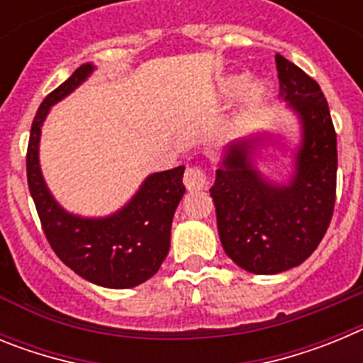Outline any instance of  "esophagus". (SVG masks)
Segmentation results:
<instances>
[{"label":"esophagus","mask_w":363,"mask_h":363,"mask_svg":"<svg viewBox=\"0 0 363 363\" xmlns=\"http://www.w3.org/2000/svg\"><path fill=\"white\" fill-rule=\"evenodd\" d=\"M184 185L187 191H200L207 185V176L200 167H189L184 176Z\"/></svg>","instance_id":"1"}]
</instances>
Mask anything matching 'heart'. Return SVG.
Returning a JSON list of instances; mask_svg holds the SVG:
<instances>
[{
    "mask_svg": "<svg viewBox=\"0 0 363 363\" xmlns=\"http://www.w3.org/2000/svg\"><path fill=\"white\" fill-rule=\"evenodd\" d=\"M247 78L245 76H229L221 82L220 91L221 94L230 98V96L238 94L242 91L243 86H245ZM267 86L264 85L262 82H252L247 85L245 92H243V104H245L247 108H259L262 105L265 104V99H267Z\"/></svg>",
    "mask_w": 363,
    "mask_h": 363,
    "instance_id": "1",
    "label": "heart"
}]
</instances>
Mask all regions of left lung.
Returning <instances> with one entry per match:
<instances>
[{
	"label": "left lung",
	"instance_id": "obj_1",
	"mask_svg": "<svg viewBox=\"0 0 363 363\" xmlns=\"http://www.w3.org/2000/svg\"><path fill=\"white\" fill-rule=\"evenodd\" d=\"M280 99L300 123L293 172L274 182L258 169L277 136L256 133L225 147L211 187L220 242L238 267L278 274L306 262L331 223L336 196V133L322 89L277 54Z\"/></svg>",
	"mask_w": 363,
	"mask_h": 363
}]
</instances>
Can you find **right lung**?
I'll return each instance as SVG.
<instances>
[{
  "mask_svg": "<svg viewBox=\"0 0 363 363\" xmlns=\"http://www.w3.org/2000/svg\"><path fill=\"white\" fill-rule=\"evenodd\" d=\"M94 70L92 63L74 70L38 108L27 149L28 191L45 236L67 267L91 284L130 289L154 277L169 255L172 218L185 194V167L149 174L136 194L108 216H79L57 203L41 174V127L50 107L76 91Z\"/></svg>",
  "mask_w": 363,
  "mask_h": 363,
  "instance_id": "right-lung-1",
  "label": "right lung"
}]
</instances>
